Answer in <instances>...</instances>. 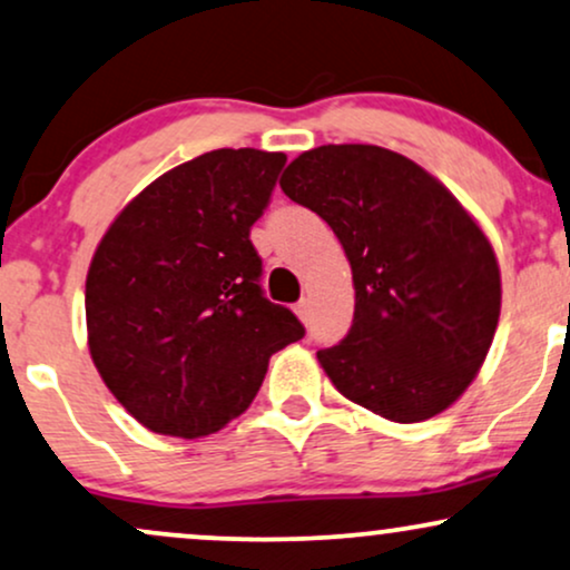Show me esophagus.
<instances>
[{"label": "esophagus", "instance_id": "1", "mask_svg": "<svg viewBox=\"0 0 570 570\" xmlns=\"http://www.w3.org/2000/svg\"><path fill=\"white\" fill-rule=\"evenodd\" d=\"M294 313L299 315V321H303V324H307V318H311V305H307V299H299V303L294 305Z\"/></svg>", "mask_w": 570, "mask_h": 570}]
</instances>
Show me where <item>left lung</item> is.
Listing matches in <instances>:
<instances>
[{
    "instance_id": "left-lung-1",
    "label": "left lung",
    "mask_w": 570,
    "mask_h": 570,
    "mask_svg": "<svg viewBox=\"0 0 570 570\" xmlns=\"http://www.w3.org/2000/svg\"><path fill=\"white\" fill-rule=\"evenodd\" d=\"M281 190L324 217L351 259L347 337L318 361L347 401L390 422L449 409L489 353L502 278L489 238L420 164L380 146H321Z\"/></svg>"
}]
</instances>
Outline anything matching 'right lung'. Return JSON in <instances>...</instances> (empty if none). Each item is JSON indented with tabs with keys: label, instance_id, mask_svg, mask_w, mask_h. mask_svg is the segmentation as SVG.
Listing matches in <instances>:
<instances>
[{
	"label": "right lung",
	"instance_id": "right-lung-1",
	"mask_svg": "<svg viewBox=\"0 0 570 570\" xmlns=\"http://www.w3.org/2000/svg\"><path fill=\"white\" fill-rule=\"evenodd\" d=\"M284 164L257 148L196 156L137 194L95 249L89 355L142 428L217 433L255 401L271 355L305 337L263 294L249 238Z\"/></svg>",
	"mask_w": 570,
	"mask_h": 570
}]
</instances>
